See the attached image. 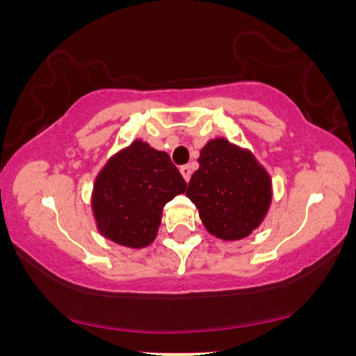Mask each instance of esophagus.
Listing matches in <instances>:
<instances>
[{
  "label": "esophagus",
  "instance_id": "34e87169",
  "mask_svg": "<svg viewBox=\"0 0 356 356\" xmlns=\"http://www.w3.org/2000/svg\"><path fill=\"white\" fill-rule=\"evenodd\" d=\"M181 174H182V177L186 179V182H189V179L192 175V167L191 165H182L181 167Z\"/></svg>",
  "mask_w": 356,
  "mask_h": 356
}]
</instances>
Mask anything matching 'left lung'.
Instances as JSON below:
<instances>
[{
	"instance_id": "obj_1",
	"label": "left lung",
	"mask_w": 356,
	"mask_h": 356,
	"mask_svg": "<svg viewBox=\"0 0 356 356\" xmlns=\"http://www.w3.org/2000/svg\"><path fill=\"white\" fill-rule=\"evenodd\" d=\"M197 162L186 194L204 227L222 241L248 238L271 206V175L251 150L224 137L207 140Z\"/></svg>"
}]
</instances>
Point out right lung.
<instances>
[{
    "label": "right lung",
    "instance_id": "right-lung-1",
    "mask_svg": "<svg viewBox=\"0 0 356 356\" xmlns=\"http://www.w3.org/2000/svg\"><path fill=\"white\" fill-rule=\"evenodd\" d=\"M186 187L169 154L136 138L97 174L90 201L97 229L120 246L147 248L157 236L164 206Z\"/></svg>",
    "mask_w": 356,
    "mask_h": 356
}]
</instances>
